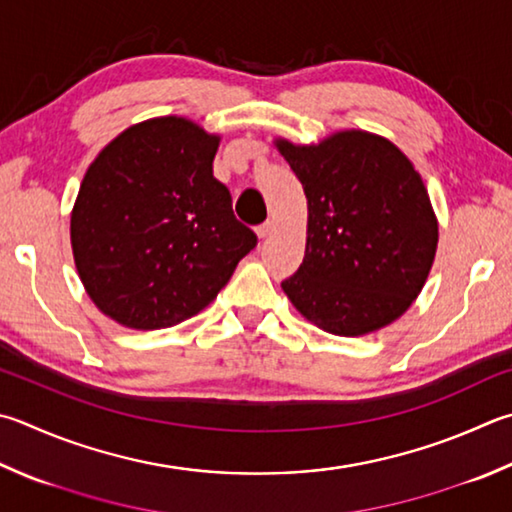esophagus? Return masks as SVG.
I'll return each instance as SVG.
<instances>
[{"label": "esophagus", "mask_w": 512, "mask_h": 512, "mask_svg": "<svg viewBox=\"0 0 512 512\" xmlns=\"http://www.w3.org/2000/svg\"><path fill=\"white\" fill-rule=\"evenodd\" d=\"M273 230H275V224H273V221H266V224H262V226L257 228V237H259V239H264V237L271 235Z\"/></svg>", "instance_id": "34e87169"}]
</instances>
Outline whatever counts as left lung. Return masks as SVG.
<instances>
[{
	"label": "left lung",
	"instance_id": "left-lung-1",
	"mask_svg": "<svg viewBox=\"0 0 512 512\" xmlns=\"http://www.w3.org/2000/svg\"><path fill=\"white\" fill-rule=\"evenodd\" d=\"M273 143L306 194L304 262L282 291L333 336L380 331L423 291L439 219L414 163L380 134L340 129L318 143Z\"/></svg>",
	"mask_w": 512,
	"mask_h": 512
}]
</instances>
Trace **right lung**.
<instances>
[{
	"label": "right lung",
	"mask_w": 512,
	"mask_h": 512,
	"mask_svg": "<svg viewBox=\"0 0 512 512\" xmlns=\"http://www.w3.org/2000/svg\"><path fill=\"white\" fill-rule=\"evenodd\" d=\"M219 143L192 118H147L87 167L71 210L73 262L91 302L120 327L192 318L255 248L212 176Z\"/></svg>",
	"instance_id": "obj_1"
}]
</instances>
